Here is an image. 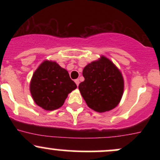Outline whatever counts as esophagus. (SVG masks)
<instances>
[{"mask_svg":"<svg viewBox=\"0 0 160 160\" xmlns=\"http://www.w3.org/2000/svg\"><path fill=\"white\" fill-rule=\"evenodd\" d=\"M74 81H75L76 84H77V86H79V83H80V80H79L78 79H77V80H74Z\"/></svg>","mask_w":160,"mask_h":160,"instance_id":"1","label":"esophagus"}]
</instances>
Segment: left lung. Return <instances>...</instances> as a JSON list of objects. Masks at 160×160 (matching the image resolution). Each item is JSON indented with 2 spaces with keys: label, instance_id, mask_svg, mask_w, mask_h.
I'll use <instances>...</instances> for the list:
<instances>
[{
  "label": "left lung",
  "instance_id": "1",
  "mask_svg": "<svg viewBox=\"0 0 160 160\" xmlns=\"http://www.w3.org/2000/svg\"><path fill=\"white\" fill-rule=\"evenodd\" d=\"M84 81L79 84L80 93L90 108L98 112L112 110L120 102L124 91L122 72L102 56L83 68Z\"/></svg>",
  "mask_w": 160,
  "mask_h": 160
}]
</instances>
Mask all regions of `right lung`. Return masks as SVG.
<instances>
[{
    "label": "right lung",
    "mask_w": 160,
    "mask_h": 160,
    "mask_svg": "<svg viewBox=\"0 0 160 160\" xmlns=\"http://www.w3.org/2000/svg\"><path fill=\"white\" fill-rule=\"evenodd\" d=\"M77 84L68 71L56 62L45 60L32 75L30 92L37 105L46 111L58 109Z\"/></svg>",
    "instance_id": "1"
}]
</instances>
